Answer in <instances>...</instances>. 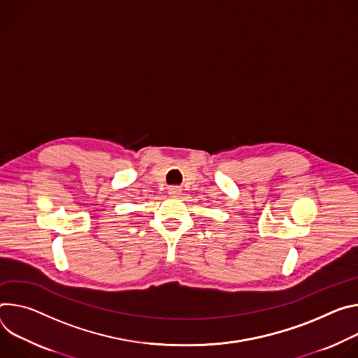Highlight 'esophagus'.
Listing matches in <instances>:
<instances>
[{
	"instance_id": "1",
	"label": "esophagus",
	"mask_w": 358,
	"mask_h": 358,
	"mask_svg": "<svg viewBox=\"0 0 358 358\" xmlns=\"http://www.w3.org/2000/svg\"><path fill=\"white\" fill-rule=\"evenodd\" d=\"M182 193V189L179 187V186H171L169 187V194L171 196H178V194H180Z\"/></svg>"
}]
</instances>
